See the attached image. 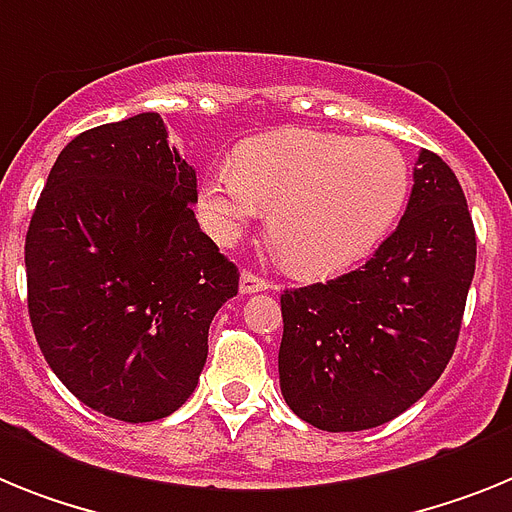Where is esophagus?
I'll list each match as a JSON object with an SVG mask.
<instances>
[{"label": "esophagus", "mask_w": 512, "mask_h": 512, "mask_svg": "<svg viewBox=\"0 0 512 512\" xmlns=\"http://www.w3.org/2000/svg\"><path fill=\"white\" fill-rule=\"evenodd\" d=\"M265 288H270V283L265 281V278H260V275L252 273V270H244L242 278H239V291L242 293L265 291Z\"/></svg>", "instance_id": "34e87169"}]
</instances>
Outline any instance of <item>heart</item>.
Listing matches in <instances>:
<instances>
[{"label": "heart", "mask_w": 512, "mask_h": 512, "mask_svg": "<svg viewBox=\"0 0 512 512\" xmlns=\"http://www.w3.org/2000/svg\"><path fill=\"white\" fill-rule=\"evenodd\" d=\"M410 195V164L386 139L281 128L244 141L237 167L206 177L201 211L213 234L237 239L270 206L268 231L296 273L348 270L386 237Z\"/></svg>", "instance_id": "heart-1"}]
</instances>
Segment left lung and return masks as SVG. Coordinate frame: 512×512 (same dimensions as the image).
I'll return each instance as SVG.
<instances>
[{
  "instance_id": "1",
  "label": "left lung",
  "mask_w": 512,
  "mask_h": 512,
  "mask_svg": "<svg viewBox=\"0 0 512 512\" xmlns=\"http://www.w3.org/2000/svg\"><path fill=\"white\" fill-rule=\"evenodd\" d=\"M402 221L358 270L283 291L286 404L330 433L394 420L441 379L464 319L477 234L464 190L420 151Z\"/></svg>"
}]
</instances>
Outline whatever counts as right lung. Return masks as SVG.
I'll return each instance as SVG.
<instances>
[{
    "label": "right lung",
    "mask_w": 512,
    "mask_h": 512,
    "mask_svg": "<svg viewBox=\"0 0 512 512\" xmlns=\"http://www.w3.org/2000/svg\"><path fill=\"white\" fill-rule=\"evenodd\" d=\"M195 170L159 113L69 141L25 237L28 311L43 358L92 410L172 415L198 386L208 327L239 291L193 213Z\"/></svg>",
    "instance_id": "right-lung-1"
}]
</instances>
